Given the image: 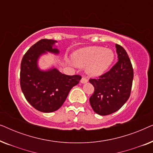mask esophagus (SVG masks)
<instances>
[{
	"mask_svg": "<svg viewBox=\"0 0 153 153\" xmlns=\"http://www.w3.org/2000/svg\"><path fill=\"white\" fill-rule=\"evenodd\" d=\"M88 79L87 78H85V77H82V79H81V83H87L88 82Z\"/></svg>",
	"mask_w": 153,
	"mask_h": 153,
	"instance_id": "esophagus-1",
	"label": "esophagus"
}]
</instances>
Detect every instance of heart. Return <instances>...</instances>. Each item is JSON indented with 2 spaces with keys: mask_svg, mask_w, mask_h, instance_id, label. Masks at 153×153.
Masks as SVG:
<instances>
[{
  "mask_svg": "<svg viewBox=\"0 0 153 153\" xmlns=\"http://www.w3.org/2000/svg\"><path fill=\"white\" fill-rule=\"evenodd\" d=\"M114 58L112 51L100 47L83 48L73 55L75 63L79 66H87V72L91 76L103 74L112 63Z\"/></svg>",
  "mask_w": 153,
  "mask_h": 153,
  "instance_id": "b5f03b06",
  "label": "heart"
}]
</instances>
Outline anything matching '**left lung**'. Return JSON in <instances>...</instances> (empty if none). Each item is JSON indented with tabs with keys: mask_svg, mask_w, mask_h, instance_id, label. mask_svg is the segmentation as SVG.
Wrapping results in <instances>:
<instances>
[{
	"mask_svg": "<svg viewBox=\"0 0 153 153\" xmlns=\"http://www.w3.org/2000/svg\"><path fill=\"white\" fill-rule=\"evenodd\" d=\"M118 60L109 71L89 81L95 88L90 97L91 107L101 116L111 114L120 109L130 96L134 71L124 48L116 45Z\"/></svg>",
	"mask_w": 153,
	"mask_h": 153,
	"instance_id": "8db88e82",
	"label": "left lung"
}]
</instances>
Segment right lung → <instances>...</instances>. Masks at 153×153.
I'll return each mask as SVG.
<instances>
[{
  "label": "right lung",
  "mask_w": 153,
  "mask_h": 153,
  "mask_svg": "<svg viewBox=\"0 0 153 153\" xmlns=\"http://www.w3.org/2000/svg\"><path fill=\"white\" fill-rule=\"evenodd\" d=\"M56 41L42 39L24 54L21 62L20 85L24 97L31 106L41 112L58 110L65 101L70 90L79 83L80 75H66L56 69L47 72L37 68L39 56L46 51L58 53L52 46Z\"/></svg>",
  "instance_id": "obj_1"
}]
</instances>
